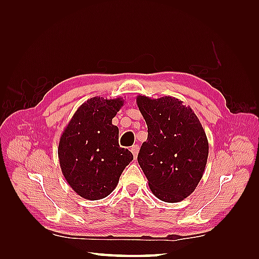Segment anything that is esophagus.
<instances>
[{
  "label": "esophagus",
  "instance_id": "34e87169",
  "mask_svg": "<svg viewBox=\"0 0 259 259\" xmlns=\"http://www.w3.org/2000/svg\"><path fill=\"white\" fill-rule=\"evenodd\" d=\"M131 151L133 153V155H134V159L137 158V154H138V151H139V146L138 145H134L131 147Z\"/></svg>",
  "mask_w": 259,
  "mask_h": 259
}]
</instances>
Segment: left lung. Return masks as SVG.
Here are the masks:
<instances>
[{"label":"left lung","mask_w":259,"mask_h":259,"mask_svg":"<svg viewBox=\"0 0 259 259\" xmlns=\"http://www.w3.org/2000/svg\"><path fill=\"white\" fill-rule=\"evenodd\" d=\"M136 103L148 126L137 160L149 188L161 201H183L204 173L208 156L204 128L192 109L175 97L138 95Z\"/></svg>","instance_id":"left-lung-1"}]
</instances>
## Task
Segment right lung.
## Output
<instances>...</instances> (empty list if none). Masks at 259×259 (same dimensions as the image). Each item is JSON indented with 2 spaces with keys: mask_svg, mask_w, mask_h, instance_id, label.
Instances as JSON below:
<instances>
[{
  "mask_svg": "<svg viewBox=\"0 0 259 259\" xmlns=\"http://www.w3.org/2000/svg\"><path fill=\"white\" fill-rule=\"evenodd\" d=\"M124 99L93 97L74 112L62 132L58 158L62 174L80 197L95 201L117 186L133 154L119 145V128L112 119Z\"/></svg>",
  "mask_w": 259,
  "mask_h": 259,
  "instance_id": "right-lung-1",
  "label": "right lung"
}]
</instances>
